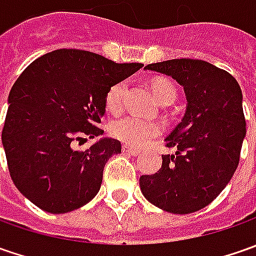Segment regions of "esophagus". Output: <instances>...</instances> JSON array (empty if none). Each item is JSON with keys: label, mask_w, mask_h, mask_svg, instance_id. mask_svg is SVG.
<instances>
[{"label": "esophagus", "mask_w": 256, "mask_h": 256, "mask_svg": "<svg viewBox=\"0 0 256 256\" xmlns=\"http://www.w3.org/2000/svg\"><path fill=\"white\" fill-rule=\"evenodd\" d=\"M122 151H124V152L130 154V155H134V156L140 155V152H141L140 150H135V148H131V146H128V145H124Z\"/></svg>", "instance_id": "obj_1"}]
</instances>
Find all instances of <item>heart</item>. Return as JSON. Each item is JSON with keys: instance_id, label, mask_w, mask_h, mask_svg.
Masks as SVG:
<instances>
[{"instance_id": "1", "label": "heart", "mask_w": 256, "mask_h": 256, "mask_svg": "<svg viewBox=\"0 0 256 256\" xmlns=\"http://www.w3.org/2000/svg\"><path fill=\"white\" fill-rule=\"evenodd\" d=\"M150 86H151L155 100L162 105L172 104L178 96L176 86L168 78L155 76L151 80ZM126 91H128V84L125 81H120L116 84L111 85L105 95V110L110 114L121 112ZM108 132L112 138L121 141L128 146L140 148V146L146 145L151 140L161 134V125L155 121L124 116L120 120H115L108 125Z\"/></svg>"}]
</instances>
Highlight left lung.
<instances>
[{
	"label": "left lung",
	"instance_id": "obj_1",
	"mask_svg": "<svg viewBox=\"0 0 256 256\" xmlns=\"http://www.w3.org/2000/svg\"><path fill=\"white\" fill-rule=\"evenodd\" d=\"M146 70L171 75L186 94L182 122L165 138L175 154L142 175L144 196L172 214H191L210 205L231 181L246 134L240 84L230 72L201 60H170Z\"/></svg>",
	"mask_w": 256,
	"mask_h": 256
}]
</instances>
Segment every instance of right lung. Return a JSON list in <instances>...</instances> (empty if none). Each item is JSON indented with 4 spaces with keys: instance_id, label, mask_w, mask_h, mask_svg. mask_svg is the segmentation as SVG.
I'll use <instances>...</instances> for the list:
<instances>
[{
    "instance_id": "add662e5",
    "label": "right lung",
    "mask_w": 256,
    "mask_h": 256,
    "mask_svg": "<svg viewBox=\"0 0 256 256\" xmlns=\"http://www.w3.org/2000/svg\"><path fill=\"white\" fill-rule=\"evenodd\" d=\"M142 64H116L84 50H56L22 71L8 96L2 145L15 186L42 211L65 214L92 200L104 166L121 142L105 138L76 150L98 128L110 86Z\"/></svg>"
}]
</instances>
